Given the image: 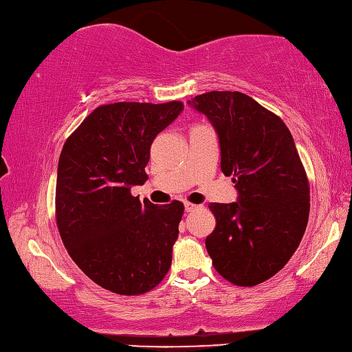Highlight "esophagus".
I'll use <instances>...</instances> for the list:
<instances>
[{"label": "esophagus", "mask_w": 352, "mask_h": 352, "mask_svg": "<svg viewBox=\"0 0 352 352\" xmlns=\"http://www.w3.org/2000/svg\"><path fill=\"white\" fill-rule=\"evenodd\" d=\"M197 208H200V205H196V204H189V202H186V204H185V210L188 211V213H191V211L197 210Z\"/></svg>", "instance_id": "obj_1"}]
</instances>
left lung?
I'll return each instance as SVG.
<instances>
[{
	"label": "left lung",
	"mask_w": 352,
	"mask_h": 352,
	"mask_svg": "<svg viewBox=\"0 0 352 352\" xmlns=\"http://www.w3.org/2000/svg\"><path fill=\"white\" fill-rule=\"evenodd\" d=\"M214 125L221 170L233 177L238 202L210 204L216 217L205 239L214 270L233 285L255 287L288 263L304 236L310 185L288 126L238 91L194 97Z\"/></svg>",
	"instance_id": "left-lung-1"
}]
</instances>
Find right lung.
Instances as JSON below:
<instances>
[{"instance_id": "add662e5", "label": "right lung", "mask_w": 352, "mask_h": 352, "mask_svg": "<svg viewBox=\"0 0 352 352\" xmlns=\"http://www.w3.org/2000/svg\"><path fill=\"white\" fill-rule=\"evenodd\" d=\"M182 102L98 106L67 138L56 180V224L67 252L104 289L138 296L163 280L185 213L180 200L133 196L147 180L150 146Z\"/></svg>"}]
</instances>
